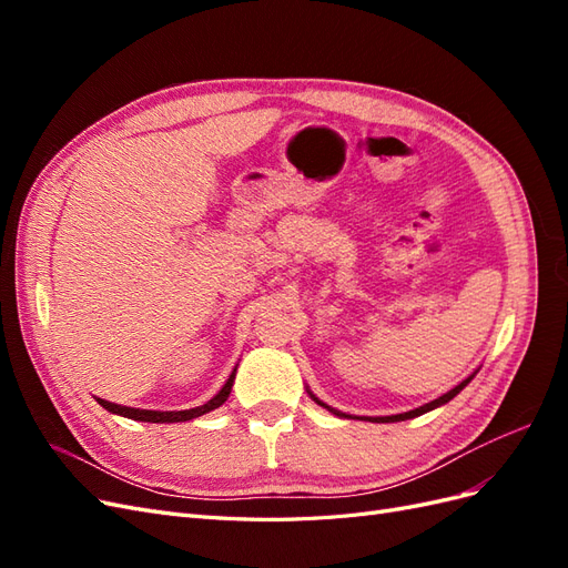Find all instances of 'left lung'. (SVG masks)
I'll list each match as a JSON object with an SVG mask.
<instances>
[{"instance_id":"left-lung-1","label":"left lung","mask_w":568,"mask_h":568,"mask_svg":"<svg viewBox=\"0 0 568 568\" xmlns=\"http://www.w3.org/2000/svg\"><path fill=\"white\" fill-rule=\"evenodd\" d=\"M478 372V369H476ZM476 372H471L467 379H462L455 388H450L448 393H443V395H438L436 400H432V403H426V405H422V407H415V409H409V412H400V415H388V417H353V415H346V412H341V409H336V407H332V405H326V403H322L317 395L307 388V395H311V398L320 405V407H324V409H329L332 415H336V417H341V419H369V422H376V424H388V422H405V419H415V417H419V415H426V412H432V409H436V407H440V405H445V403H450L455 395L467 386L474 376H476Z\"/></svg>"}]
</instances>
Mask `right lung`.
<instances>
[{"label": "right lung", "instance_id": "1", "mask_svg": "<svg viewBox=\"0 0 568 568\" xmlns=\"http://www.w3.org/2000/svg\"><path fill=\"white\" fill-rule=\"evenodd\" d=\"M234 376H236V367L232 369L230 379L225 382V386H222L213 398L209 403H203L199 407H192V409H140V407H125V405H118V403H109L104 398H97V403L113 412V415H120V417H128V419H134V422H151V424H175V422H189V419H196L201 415H205V412H211L215 407H220L222 403H225L230 398L232 393V386H234Z\"/></svg>", "mask_w": 568, "mask_h": 568}]
</instances>
